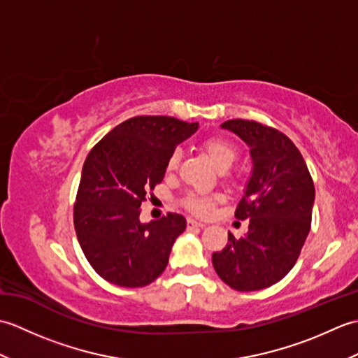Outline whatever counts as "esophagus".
Here are the masks:
<instances>
[{
	"label": "esophagus",
	"instance_id": "34e87169",
	"mask_svg": "<svg viewBox=\"0 0 358 358\" xmlns=\"http://www.w3.org/2000/svg\"><path fill=\"white\" fill-rule=\"evenodd\" d=\"M204 224L201 222H196L194 218H187V227H203Z\"/></svg>",
	"mask_w": 358,
	"mask_h": 358
}]
</instances>
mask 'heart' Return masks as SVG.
I'll return each mask as SVG.
<instances>
[{"instance_id":"heart-1","label":"heart","mask_w":358,"mask_h":358,"mask_svg":"<svg viewBox=\"0 0 358 358\" xmlns=\"http://www.w3.org/2000/svg\"><path fill=\"white\" fill-rule=\"evenodd\" d=\"M201 149L220 171L229 169L238 155L235 144L229 140L223 138V136H208V138H204L201 141ZM180 158H181V152L173 150L169 155V158H167V166H166L167 171L173 172L177 169L180 164ZM223 200L224 196L222 194H214V195L194 194V195L186 196L183 203H185V208L189 212H192V214L200 215V217H209L212 212H214L217 204L222 203Z\"/></svg>"}]
</instances>
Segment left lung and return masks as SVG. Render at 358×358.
<instances>
[{
	"instance_id": "left-lung-1",
	"label": "left lung",
	"mask_w": 358,
	"mask_h": 358,
	"mask_svg": "<svg viewBox=\"0 0 358 358\" xmlns=\"http://www.w3.org/2000/svg\"><path fill=\"white\" fill-rule=\"evenodd\" d=\"M249 146L252 175L235 218H249L241 238L212 254L215 272L235 291H260L278 283L299 260L310 231L315 187L300 150L277 129L249 120L222 124Z\"/></svg>"
}]
</instances>
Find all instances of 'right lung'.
<instances>
[{
	"instance_id": "1",
	"label": "right lung",
	"mask_w": 358,
	"mask_h": 358,
	"mask_svg": "<svg viewBox=\"0 0 358 358\" xmlns=\"http://www.w3.org/2000/svg\"><path fill=\"white\" fill-rule=\"evenodd\" d=\"M196 129L199 123L173 117H134L89 152L73 204V226L87 262L109 283L141 287L166 269L186 220L169 212L141 223L140 206L163 181L177 144Z\"/></svg>"
}]
</instances>
